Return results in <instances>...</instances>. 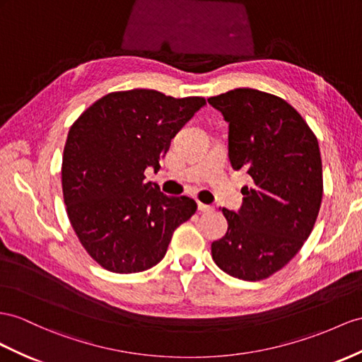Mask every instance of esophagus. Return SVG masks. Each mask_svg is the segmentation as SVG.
<instances>
[{"label":"esophagus","mask_w":362,"mask_h":362,"mask_svg":"<svg viewBox=\"0 0 362 362\" xmlns=\"http://www.w3.org/2000/svg\"><path fill=\"white\" fill-rule=\"evenodd\" d=\"M197 208H199V211H200V212H211V211H214V208H212V206L205 205V203H200V202H199Z\"/></svg>","instance_id":"esophagus-1"}]
</instances>
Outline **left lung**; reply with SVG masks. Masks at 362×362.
Here are the masks:
<instances>
[{
	"mask_svg": "<svg viewBox=\"0 0 362 362\" xmlns=\"http://www.w3.org/2000/svg\"><path fill=\"white\" fill-rule=\"evenodd\" d=\"M228 122V156L251 175L237 212L223 208L228 233L211 245L221 271L263 280L280 271L310 235L322 199L318 141L286 100L252 88L208 99Z\"/></svg>",
	"mask_w": 362,
	"mask_h": 362,
	"instance_id": "1",
	"label": "left lung"
}]
</instances>
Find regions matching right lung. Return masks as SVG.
<instances>
[{"label": "right lung", "mask_w": 362, "mask_h": 362, "mask_svg": "<svg viewBox=\"0 0 362 362\" xmlns=\"http://www.w3.org/2000/svg\"><path fill=\"white\" fill-rule=\"evenodd\" d=\"M206 105L156 90L110 93L71 125L62 157V192L82 246L116 274L150 269L166 254L173 233L197 203L171 197L145 182L157 171L182 127Z\"/></svg>", "instance_id": "right-lung-1"}]
</instances>
